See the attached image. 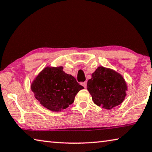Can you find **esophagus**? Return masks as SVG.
Returning a JSON list of instances; mask_svg holds the SVG:
<instances>
[{"label": "esophagus", "instance_id": "esophagus-1", "mask_svg": "<svg viewBox=\"0 0 152 152\" xmlns=\"http://www.w3.org/2000/svg\"><path fill=\"white\" fill-rule=\"evenodd\" d=\"M82 85L83 86L86 88V86H87V82H82Z\"/></svg>", "mask_w": 152, "mask_h": 152}]
</instances>
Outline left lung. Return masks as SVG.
Instances as JSON below:
<instances>
[{"instance_id":"obj_1","label":"left lung","mask_w":152,"mask_h":152,"mask_svg":"<svg viewBox=\"0 0 152 152\" xmlns=\"http://www.w3.org/2000/svg\"><path fill=\"white\" fill-rule=\"evenodd\" d=\"M87 89L96 105L110 110L120 104L126 95L123 77L112 70L98 67L88 80Z\"/></svg>"}]
</instances>
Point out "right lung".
I'll return each mask as SVG.
<instances>
[{
	"mask_svg": "<svg viewBox=\"0 0 152 152\" xmlns=\"http://www.w3.org/2000/svg\"><path fill=\"white\" fill-rule=\"evenodd\" d=\"M62 66L45 68L31 85L35 98L44 107L54 112L67 108L75 96L84 89L76 78L66 74Z\"/></svg>",
	"mask_w": 152,
	"mask_h": 152,
	"instance_id": "1",
	"label": "right lung"
}]
</instances>
